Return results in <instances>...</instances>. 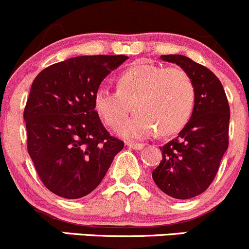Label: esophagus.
I'll use <instances>...</instances> for the list:
<instances>
[{"label": "esophagus", "mask_w": 249, "mask_h": 249, "mask_svg": "<svg viewBox=\"0 0 249 249\" xmlns=\"http://www.w3.org/2000/svg\"><path fill=\"white\" fill-rule=\"evenodd\" d=\"M125 145H127L128 147L133 148V150H142L143 148V143H135V142H125Z\"/></svg>", "instance_id": "esophagus-1"}]
</instances>
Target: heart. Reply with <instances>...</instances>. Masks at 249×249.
Instances as JSON below:
<instances>
[{
	"instance_id": "1",
	"label": "heart",
	"mask_w": 249,
	"mask_h": 249,
	"mask_svg": "<svg viewBox=\"0 0 249 249\" xmlns=\"http://www.w3.org/2000/svg\"><path fill=\"white\" fill-rule=\"evenodd\" d=\"M196 101L192 79L180 68H164L139 62L117 79V91L99 87L94 109L104 124L117 127L130 111H137L119 128L127 139H142L157 130L160 135L180 132L188 122Z\"/></svg>"
}]
</instances>
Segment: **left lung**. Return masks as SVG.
Instances as JSON below:
<instances>
[{
	"label": "left lung",
	"mask_w": 249,
	"mask_h": 249,
	"mask_svg": "<svg viewBox=\"0 0 249 249\" xmlns=\"http://www.w3.org/2000/svg\"><path fill=\"white\" fill-rule=\"evenodd\" d=\"M160 58L188 74L196 101L183 129L160 147L163 157L152 178L171 198L191 199L209 188L229 145V103L219 79L209 68L183 55Z\"/></svg>",
	"instance_id": "8db88e82"
}]
</instances>
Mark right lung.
Masks as SVG:
<instances>
[{"mask_svg": "<svg viewBox=\"0 0 249 249\" xmlns=\"http://www.w3.org/2000/svg\"><path fill=\"white\" fill-rule=\"evenodd\" d=\"M124 55L78 56L43 69L24 111L27 150L49 191L66 199L91 193L124 148L94 110V93Z\"/></svg>", "mask_w": 249, "mask_h": 249, "instance_id": "add662e5", "label": "right lung"}]
</instances>
